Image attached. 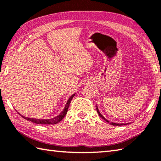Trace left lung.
Masks as SVG:
<instances>
[{
  "label": "left lung",
  "mask_w": 161,
  "mask_h": 161,
  "mask_svg": "<svg viewBox=\"0 0 161 161\" xmlns=\"http://www.w3.org/2000/svg\"><path fill=\"white\" fill-rule=\"evenodd\" d=\"M96 110H97V112L98 113V114H99V116H100V117H102L103 119H104V120L109 123V121L107 120V119H106L105 117H104V116H103L101 114H100V112H99V110H98V108H97H97H96ZM110 124L113 125H125L124 124H116V123H110Z\"/></svg>",
  "instance_id": "1"
}]
</instances>
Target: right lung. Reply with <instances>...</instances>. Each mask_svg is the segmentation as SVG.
I'll return each mask as SVG.
<instances>
[{"label": "right lung", "instance_id": "add662e5", "mask_svg": "<svg viewBox=\"0 0 161 161\" xmlns=\"http://www.w3.org/2000/svg\"><path fill=\"white\" fill-rule=\"evenodd\" d=\"M75 96V94H73L70 98L68 99L67 104H66V105L64 109L63 110L62 112L58 116H56V117L53 118V119H31V118H27V117H24V116H21L24 119H26L27 121H31L33 123H35V124H45V125H50V124H56L57 123H58L59 121H61L65 117V116L66 115L68 112V109L69 108V105H70V102L72 99L73 98V97Z\"/></svg>", "mask_w": 161, "mask_h": 161}]
</instances>
